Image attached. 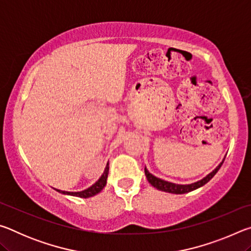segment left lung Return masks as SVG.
I'll return each mask as SVG.
<instances>
[{"instance_id":"obj_1","label":"left lung","mask_w":251,"mask_h":251,"mask_svg":"<svg viewBox=\"0 0 251 251\" xmlns=\"http://www.w3.org/2000/svg\"><path fill=\"white\" fill-rule=\"evenodd\" d=\"M225 158L223 159L222 163H220L217 167H216L214 171L211 173L208 174L206 177L201 178V180L198 181H195L192 182V184H186V185H180V184H175V182H171V181H167V180H164L161 179V178H158L152 175L150 172L147 171V168L145 167V175L148 182L151 186H154L155 188H157L158 190H161V192H165V193H171V194H177V195H180V194H186V193H189V192H193V190L199 188V187L203 186L205 184H207L208 181H209L212 177H214L217 172L219 171V168L222 167V165L224 163Z\"/></svg>"}]
</instances>
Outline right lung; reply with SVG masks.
<instances>
[{"mask_svg": "<svg viewBox=\"0 0 251 251\" xmlns=\"http://www.w3.org/2000/svg\"><path fill=\"white\" fill-rule=\"evenodd\" d=\"M108 171H109V164H106V167L104 169V173L101 174V176L100 177V179L97 180L95 184H93L91 187H88L87 189H84L82 192H65V190H59L54 188L56 192L61 193L63 195H70V196H75V197H80V198H90L95 196L99 193H100L103 190L104 187L106 186V180H107V176H108Z\"/></svg>", "mask_w": 251, "mask_h": 251, "instance_id": "right-lung-1", "label": "right lung"}]
</instances>
